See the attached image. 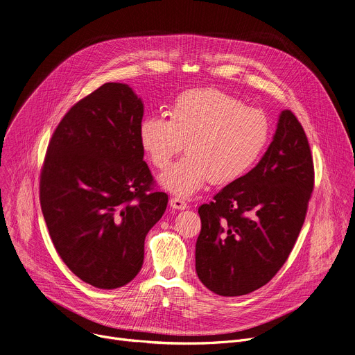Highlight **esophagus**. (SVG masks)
Masks as SVG:
<instances>
[{
    "mask_svg": "<svg viewBox=\"0 0 355 355\" xmlns=\"http://www.w3.org/2000/svg\"><path fill=\"white\" fill-rule=\"evenodd\" d=\"M170 207L174 208V209H187V208H188V204H187L182 198L174 197V198L170 200Z\"/></svg>",
    "mask_w": 355,
    "mask_h": 355,
    "instance_id": "1",
    "label": "esophagus"
}]
</instances>
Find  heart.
<instances>
[{
	"label": "heart",
	"instance_id": "b5f03b06",
	"mask_svg": "<svg viewBox=\"0 0 355 355\" xmlns=\"http://www.w3.org/2000/svg\"><path fill=\"white\" fill-rule=\"evenodd\" d=\"M168 114L170 120L146 117L140 124V143L158 170L167 168L187 143L188 154L159 178L161 185L181 197L196 194L211 180L216 185L239 180L269 139V121L262 110L243 106L234 96L212 87L184 92Z\"/></svg>",
	"mask_w": 355,
	"mask_h": 355
}]
</instances>
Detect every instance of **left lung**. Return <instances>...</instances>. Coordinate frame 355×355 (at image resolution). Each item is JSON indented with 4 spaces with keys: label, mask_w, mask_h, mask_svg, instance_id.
<instances>
[{
    "label": "left lung",
    "mask_w": 355,
    "mask_h": 355,
    "mask_svg": "<svg viewBox=\"0 0 355 355\" xmlns=\"http://www.w3.org/2000/svg\"><path fill=\"white\" fill-rule=\"evenodd\" d=\"M314 164L297 117L283 110L273 141L248 174L198 208L200 280L219 296H242L269 283L304 223Z\"/></svg>",
    "instance_id": "8db88e82"
}]
</instances>
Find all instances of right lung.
I'll use <instances>...</instances> for the list:
<instances>
[{
	"mask_svg": "<svg viewBox=\"0 0 355 355\" xmlns=\"http://www.w3.org/2000/svg\"><path fill=\"white\" fill-rule=\"evenodd\" d=\"M143 113L132 87L105 83L63 116L44 158L40 201L52 243L99 288L136 277L146 235L168 204L143 159Z\"/></svg>",
	"mask_w": 355,
	"mask_h": 355,
	"instance_id": "right-lung-1",
	"label": "right lung"
}]
</instances>
